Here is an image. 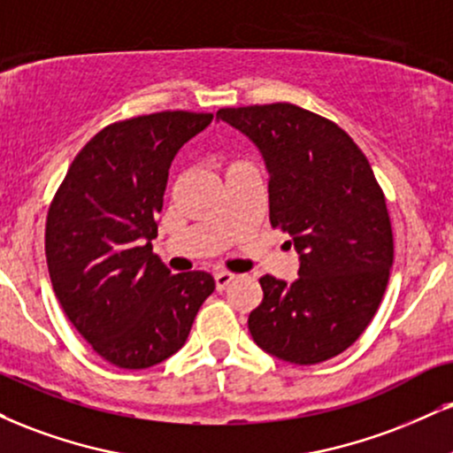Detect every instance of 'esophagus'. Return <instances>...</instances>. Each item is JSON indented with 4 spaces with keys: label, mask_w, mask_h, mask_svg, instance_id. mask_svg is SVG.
<instances>
[{
    "label": "esophagus",
    "mask_w": 453,
    "mask_h": 453,
    "mask_svg": "<svg viewBox=\"0 0 453 453\" xmlns=\"http://www.w3.org/2000/svg\"><path fill=\"white\" fill-rule=\"evenodd\" d=\"M236 279V276L232 274V272H217L215 274V285H217V291H223V288H227V285Z\"/></svg>",
    "instance_id": "obj_1"
}]
</instances>
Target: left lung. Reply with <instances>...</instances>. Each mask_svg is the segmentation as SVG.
Segmentation results:
<instances>
[{
	"instance_id": "left-lung-1",
	"label": "left lung",
	"mask_w": 453,
	"mask_h": 453,
	"mask_svg": "<svg viewBox=\"0 0 453 453\" xmlns=\"http://www.w3.org/2000/svg\"><path fill=\"white\" fill-rule=\"evenodd\" d=\"M253 141L270 174V223L299 255L291 285L265 274L249 314L255 344L316 365L350 348L388 285L392 227L369 160L337 124L291 103L217 111Z\"/></svg>"
}]
</instances>
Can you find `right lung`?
<instances>
[{
	"label": "right lung",
	"mask_w": 453,
	"mask_h": 453,
	"mask_svg": "<svg viewBox=\"0 0 453 453\" xmlns=\"http://www.w3.org/2000/svg\"><path fill=\"white\" fill-rule=\"evenodd\" d=\"M212 113L162 111L109 124L71 162L46 221L57 299L105 361L147 369L185 344L215 291L209 272L171 270L151 250L168 168Z\"/></svg>",
	"instance_id": "add662e5"
}]
</instances>
